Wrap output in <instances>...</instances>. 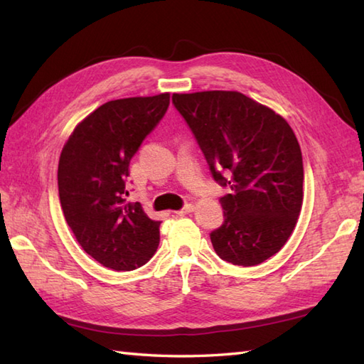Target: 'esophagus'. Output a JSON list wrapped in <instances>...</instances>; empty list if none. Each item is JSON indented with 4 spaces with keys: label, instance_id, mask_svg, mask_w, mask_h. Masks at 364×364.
<instances>
[{
    "label": "esophagus",
    "instance_id": "obj_1",
    "mask_svg": "<svg viewBox=\"0 0 364 364\" xmlns=\"http://www.w3.org/2000/svg\"><path fill=\"white\" fill-rule=\"evenodd\" d=\"M194 210H196V208H194V205H186V206H184L183 208V210H180V211H176V214L178 215H186V214H191V213H194Z\"/></svg>",
    "mask_w": 364,
    "mask_h": 364
}]
</instances>
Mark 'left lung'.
<instances>
[{"instance_id": "1", "label": "left lung", "mask_w": 364, "mask_h": 364, "mask_svg": "<svg viewBox=\"0 0 364 364\" xmlns=\"http://www.w3.org/2000/svg\"><path fill=\"white\" fill-rule=\"evenodd\" d=\"M172 102L202 149L223 196V223L211 231L215 253L257 266L282 249L304 202V162L289 123L235 90L173 94Z\"/></svg>"}]
</instances>
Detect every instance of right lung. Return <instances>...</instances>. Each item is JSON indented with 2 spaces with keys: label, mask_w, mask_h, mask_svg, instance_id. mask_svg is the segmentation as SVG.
Masks as SVG:
<instances>
[{
  "label": "right lung",
  "mask_w": 364,
  "mask_h": 364,
  "mask_svg": "<svg viewBox=\"0 0 364 364\" xmlns=\"http://www.w3.org/2000/svg\"><path fill=\"white\" fill-rule=\"evenodd\" d=\"M170 94L102 105L80 122L59 158L58 188L68 227L82 250L105 267L133 270L159 244L161 222L127 203L129 161L159 120Z\"/></svg>",
  "instance_id": "right-lung-1"
}]
</instances>
